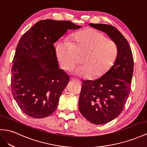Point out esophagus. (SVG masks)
Wrapping results in <instances>:
<instances>
[{
	"instance_id": "1",
	"label": "esophagus",
	"mask_w": 147,
	"mask_h": 147,
	"mask_svg": "<svg viewBox=\"0 0 147 147\" xmlns=\"http://www.w3.org/2000/svg\"><path fill=\"white\" fill-rule=\"evenodd\" d=\"M70 80H71V81H77V82H80V80H78V79H76V78H73V77H71L70 78Z\"/></svg>"
}]
</instances>
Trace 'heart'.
<instances>
[{
  "instance_id": "b5f03b06",
  "label": "heart",
  "mask_w": 147,
  "mask_h": 147,
  "mask_svg": "<svg viewBox=\"0 0 147 147\" xmlns=\"http://www.w3.org/2000/svg\"><path fill=\"white\" fill-rule=\"evenodd\" d=\"M118 52L117 43L95 29L75 33L69 42L60 41L55 48L56 58L64 70L72 69L81 57V66L74 72L81 77L92 80L102 77L111 68Z\"/></svg>"
}]
</instances>
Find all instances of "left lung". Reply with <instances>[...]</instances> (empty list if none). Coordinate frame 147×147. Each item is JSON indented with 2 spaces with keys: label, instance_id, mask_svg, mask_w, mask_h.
<instances>
[{
  "label": "left lung",
  "instance_id": "obj_1",
  "mask_svg": "<svg viewBox=\"0 0 147 147\" xmlns=\"http://www.w3.org/2000/svg\"><path fill=\"white\" fill-rule=\"evenodd\" d=\"M89 25L106 32L119 47L114 65L106 74L96 80L82 82L79 110L88 121L100 125L116 118L125 107L131 89L134 58L128 41L114 26Z\"/></svg>",
  "mask_w": 147,
  "mask_h": 147
}]
</instances>
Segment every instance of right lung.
<instances>
[{
    "mask_svg": "<svg viewBox=\"0 0 147 147\" xmlns=\"http://www.w3.org/2000/svg\"><path fill=\"white\" fill-rule=\"evenodd\" d=\"M70 21L42 20L22 35L13 59L12 95L20 109L33 118L51 115L69 78L59 69L53 44L69 29Z\"/></svg>",
    "mask_w": 147,
    "mask_h": 147,
    "instance_id": "right-lung-1",
    "label": "right lung"
}]
</instances>
